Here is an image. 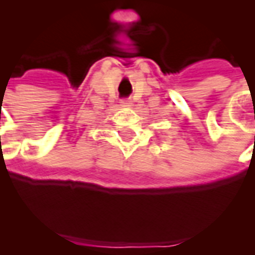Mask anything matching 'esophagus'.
<instances>
[{"label":"esophagus","mask_w":255,"mask_h":255,"mask_svg":"<svg viewBox=\"0 0 255 255\" xmlns=\"http://www.w3.org/2000/svg\"><path fill=\"white\" fill-rule=\"evenodd\" d=\"M122 104H123V106H129V104H131V102H129L128 99H123L122 100Z\"/></svg>","instance_id":"esophagus-1"}]
</instances>
